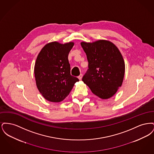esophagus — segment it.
I'll list each match as a JSON object with an SVG mask.
<instances>
[{
  "instance_id": "1",
  "label": "esophagus",
  "mask_w": 154,
  "mask_h": 154,
  "mask_svg": "<svg viewBox=\"0 0 154 154\" xmlns=\"http://www.w3.org/2000/svg\"><path fill=\"white\" fill-rule=\"evenodd\" d=\"M82 75L81 74L79 76H78V79H79L80 80H81L82 79Z\"/></svg>"
}]
</instances>
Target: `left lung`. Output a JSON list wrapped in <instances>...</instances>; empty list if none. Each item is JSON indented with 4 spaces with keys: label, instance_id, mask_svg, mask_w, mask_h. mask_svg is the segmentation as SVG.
Wrapping results in <instances>:
<instances>
[{
    "label": "left lung",
    "instance_id": "left-lung-1",
    "mask_svg": "<svg viewBox=\"0 0 154 154\" xmlns=\"http://www.w3.org/2000/svg\"><path fill=\"white\" fill-rule=\"evenodd\" d=\"M81 45L88 62V69L82 80L98 97H112L121 87L124 77L125 62L121 52L107 40L82 42Z\"/></svg>",
    "mask_w": 154,
    "mask_h": 154
}]
</instances>
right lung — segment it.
I'll list each match as a JSON object with an SVG mask.
<instances>
[{
	"label": "right lung",
	"instance_id": "right-lung-1",
	"mask_svg": "<svg viewBox=\"0 0 154 154\" xmlns=\"http://www.w3.org/2000/svg\"><path fill=\"white\" fill-rule=\"evenodd\" d=\"M73 42L46 44L37 57L35 76L37 87L44 98L51 102L65 99L79 80L70 74L68 55Z\"/></svg>",
	"mask_w": 154,
	"mask_h": 154
}]
</instances>
